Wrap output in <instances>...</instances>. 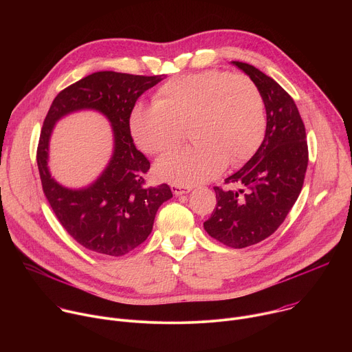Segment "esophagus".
Here are the masks:
<instances>
[{"label": "esophagus", "mask_w": 352, "mask_h": 352, "mask_svg": "<svg viewBox=\"0 0 352 352\" xmlns=\"http://www.w3.org/2000/svg\"><path fill=\"white\" fill-rule=\"evenodd\" d=\"M171 189H173V193L174 195H184V193H188L192 190V186H182V185H177V184H173L171 185Z\"/></svg>", "instance_id": "obj_1"}]
</instances>
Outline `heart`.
Returning a JSON list of instances; mask_svg holds the SVG:
<instances>
[{"label":"heart","mask_w":352,"mask_h":352,"mask_svg":"<svg viewBox=\"0 0 352 352\" xmlns=\"http://www.w3.org/2000/svg\"><path fill=\"white\" fill-rule=\"evenodd\" d=\"M186 129L196 144L160 159V178L190 186L214 178L227 163L243 164L258 152L266 133L261 89L249 76L208 69L167 80L153 104L138 106L131 116L133 140L147 155L175 148Z\"/></svg>","instance_id":"1"}]
</instances>
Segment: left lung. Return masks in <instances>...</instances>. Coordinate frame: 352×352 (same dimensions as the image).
Wrapping results in <instances>:
<instances>
[{
	"mask_svg": "<svg viewBox=\"0 0 352 352\" xmlns=\"http://www.w3.org/2000/svg\"><path fill=\"white\" fill-rule=\"evenodd\" d=\"M262 91L267 124L265 139L241 170L214 186L217 205L204 223L219 242L241 249L270 236L285 220L302 189L309 153L305 125L292 97L270 76L232 61Z\"/></svg>",
	"mask_w": 352,
	"mask_h": 352,
	"instance_id": "8db88e82",
	"label": "left lung"
}]
</instances>
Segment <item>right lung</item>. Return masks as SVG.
<instances>
[{"instance_id": "obj_1", "label": "right lung", "mask_w": 352, "mask_h": 352, "mask_svg": "<svg viewBox=\"0 0 352 352\" xmlns=\"http://www.w3.org/2000/svg\"><path fill=\"white\" fill-rule=\"evenodd\" d=\"M164 78L94 72L61 90L44 118L36 153L43 192L65 231L91 252L107 256L129 254L146 241L159 208L173 197L167 184L146 185L150 162L135 147L129 126L136 100ZM82 108L97 109L111 120L116 148L102 177L86 190L72 191L57 184L47 173V139L57 119Z\"/></svg>"}]
</instances>
